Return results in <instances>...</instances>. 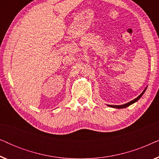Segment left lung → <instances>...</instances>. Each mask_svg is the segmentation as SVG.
I'll return each mask as SVG.
<instances>
[{
  "label": "left lung",
  "mask_w": 159,
  "mask_h": 159,
  "mask_svg": "<svg viewBox=\"0 0 159 159\" xmlns=\"http://www.w3.org/2000/svg\"><path fill=\"white\" fill-rule=\"evenodd\" d=\"M146 89H147V88L145 89L144 90H143V92L141 93V94L139 95L138 97H137L135 99H134V100H132V101H129V103H125V104H123V105H119V106H116V105H108V106H109V107H111V108H126V107H127V106H130V105H132V104H133L134 103H135V102H137L138 101L139 99L141 97H142V95H143V93H145V91L146 90Z\"/></svg>",
  "instance_id": "8db88e82"
}]
</instances>
